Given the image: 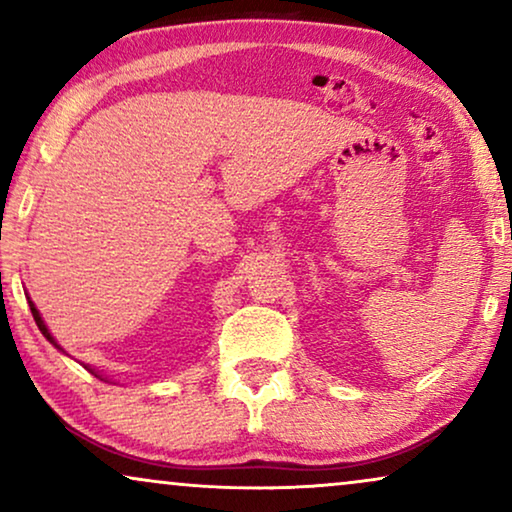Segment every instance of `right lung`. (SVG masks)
I'll use <instances>...</instances> for the list:
<instances>
[{
  "label": "right lung",
  "mask_w": 512,
  "mask_h": 512,
  "mask_svg": "<svg viewBox=\"0 0 512 512\" xmlns=\"http://www.w3.org/2000/svg\"><path fill=\"white\" fill-rule=\"evenodd\" d=\"M27 303H30L32 317H34V321H37L39 331H41V333H44V338H46L48 342H51V345H55V347H58V349H62V347L58 345V342H55V338H53V335H51V331H48V326L44 324V319H41V314H39V310H37V307H34V303H32V300H27ZM86 368H88V366H86ZM88 370H90V373H93V375H97V377H102L100 373H95V370H93V368H88Z\"/></svg>",
  "instance_id": "add662e5"
}]
</instances>
